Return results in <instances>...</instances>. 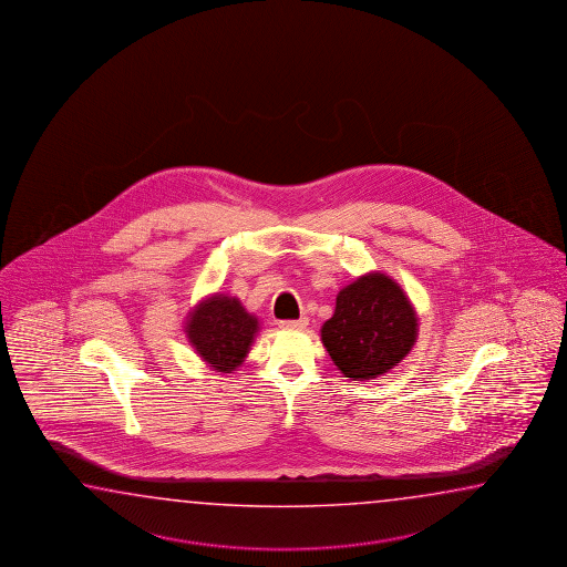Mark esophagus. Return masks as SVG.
Listing matches in <instances>:
<instances>
[{
  "instance_id": "esophagus-1",
  "label": "esophagus",
  "mask_w": 567,
  "mask_h": 567,
  "mask_svg": "<svg viewBox=\"0 0 567 567\" xmlns=\"http://www.w3.org/2000/svg\"><path fill=\"white\" fill-rule=\"evenodd\" d=\"M308 326V318H300V320H281L279 328L284 330H303Z\"/></svg>"
}]
</instances>
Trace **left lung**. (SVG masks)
<instances>
[{
    "label": "left lung",
    "instance_id": "8db88e82",
    "mask_svg": "<svg viewBox=\"0 0 567 567\" xmlns=\"http://www.w3.org/2000/svg\"><path fill=\"white\" fill-rule=\"evenodd\" d=\"M416 311L394 279L368 274L346 286L322 326L323 348L352 380L389 372L416 342Z\"/></svg>",
    "mask_w": 567,
    "mask_h": 567
}]
</instances>
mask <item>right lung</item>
<instances>
[{"instance_id":"add662e5","label":"right lung","mask_w":567,"mask_h":567,"mask_svg":"<svg viewBox=\"0 0 567 567\" xmlns=\"http://www.w3.org/2000/svg\"><path fill=\"white\" fill-rule=\"evenodd\" d=\"M257 328L256 316L247 313L241 301L215 293L190 311L185 332L207 364L219 372H231L244 362Z\"/></svg>"}]
</instances>
